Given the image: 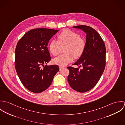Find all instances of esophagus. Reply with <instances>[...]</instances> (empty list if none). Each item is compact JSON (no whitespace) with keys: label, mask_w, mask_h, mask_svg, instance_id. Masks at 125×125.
I'll list each match as a JSON object with an SVG mask.
<instances>
[{"label":"esophagus","mask_w":125,"mask_h":125,"mask_svg":"<svg viewBox=\"0 0 125 125\" xmlns=\"http://www.w3.org/2000/svg\"><path fill=\"white\" fill-rule=\"evenodd\" d=\"M59 69H60V70L61 71L62 70V69H64V67H62V66H60V67H59Z\"/></svg>","instance_id":"1"}]
</instances>
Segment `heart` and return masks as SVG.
Returning a JSON list of instances; mask_svg holds the SVG:
<instances>
[{"instance_id":"heart-1","label":"heart","mask_w":125,"mask_h":125,"mask_svg":"<svg viewBox=\"0 0 125 125\" xmlns=\"http://www.w3.org/2000/svg\"><path fill=\"white\" fill-rule=\"evenodd\" d=\"M59 42L53 40L49 45V50L54 56H57L59 53L60 44L67 45L65 52L58 58L54 59V63L64 66L71 62L73 57L75 59L80 58L84 53L86 42L84 38L80 37L79 34L69 29H64L58 36Z\"/></svg>"}]
</instances>
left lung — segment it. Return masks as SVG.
Instances as JSON below:
<instances>
[{"label": "left lung", "mask_w": 125, "mask_h": 125, "mask_svg": "<svg viewBox=\"0 0 125 125\" xmlns=\"http://www.w3.org/2000/svg\"><path fill=\"white\" fill-rule=\"evenodd\" d=\"M73 27L80 29L87 34L84 52L73 65L83 66V69L69 66L68 81L72 88L79 92L92 89L98 82L105 67L106 48L99 34L92 27L77 25Z\"/></svg>", "instance_id": "left-lung-1"}]
</instances>
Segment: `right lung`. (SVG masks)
I'll return each mask as SVG.
<instances>
[{"label":"right lung","mask_w":125,"mask_h":125,"mask_svg":"<svg viewBox=\"0 0 125 125\" xmlns=\"http://www.w3.org/2000/svg\"><path fill=\"white\" fill-rule=\"evenodd\" d=\"M58 31L34 29L25 33L17 43L16 71L23 85L32 92L39 93L47 89L59 71L57 65H47L52 59L47 48L49 41Z\"/></svg>","instance_id":"obj_1"}]
</instances>
